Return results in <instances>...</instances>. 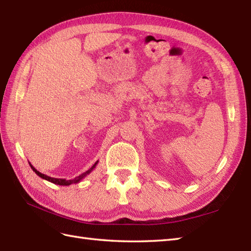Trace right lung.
I'll return each instance as SVG.
<instances>
[{
  "mask_svg": "<svg viewBox=\"0 0 251 251\" xmlns=\"http://www.w3.org/2000/svg\"><path fill=\"white\" fill-rule=\"evenodd\" d=\"M28 164H30V162H28ZM97 164H98V161H96L95 164L93 165V167L90 169V170H87L86 172L82 173V174H81V176H77V177H75L74 179H65V178H54V177H51V176H46V174H43V173H40L39 171H37L36 169H35L31 164H30V166H31V168H32V170H33L35 173H36L39 177H42L43 179L49 180V182L53 183V184H55V185L69 186V185H72V184H77V183L81 182V180H82V179L87 176V174H90L93 170H94V168L96 167Z\"/></svg>",
  "mask_w": 251,
  "mask_h": 251,
  "instance_id": "1",
  "label": "right lung"
}]
</instances>
